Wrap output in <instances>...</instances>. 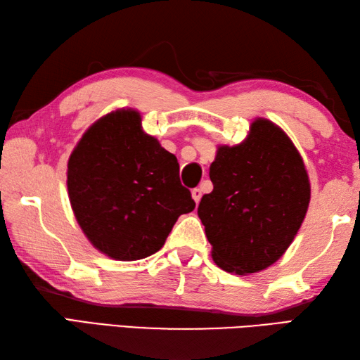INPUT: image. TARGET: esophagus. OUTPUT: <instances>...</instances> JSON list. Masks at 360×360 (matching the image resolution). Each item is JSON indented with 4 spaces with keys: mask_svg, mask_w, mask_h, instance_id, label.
Listing matches in <instances>:
<instances>
[{
    "mask_svg": "<svg viewBox=\"0 0 360 360\" xmlns=\"http://www.w3.org/2000/svg\"><path fill=\"white\" fill-rule=\"evenodd\" d=\"M201 196H202L201 188H193V190H192V198H193V201H195L196 204L201 201Z\"/></svg>",
    "mask_w": 360,
    "mask_h": 360,
    "instance_id": "1",
    "label": "esophagus"
}]
</instances>
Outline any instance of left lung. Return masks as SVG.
I'll return each mask as SVG.
<instances>
[{"label":"left lung","mask_w":360,"mask_h":360,"mask_svg":"<svg viewBox=\"0 0 360 360\" xmlns=\"http://www.w3.org/2000/svg\"><path fill=\"white\" fill-rule=\"evenodd\" d=\"M212 193L198 215L221 269L238 275L274 264L307 215L311 186L292 141L271 120L257 119L246 141L221 145L210 165Z\"/></svg>","instance_id":"8db88e82"}]
</instances>
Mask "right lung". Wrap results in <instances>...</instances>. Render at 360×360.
Here are the masks:
<instances>
[{"label":"right lung","mask_w":360,"mask_h":360,"mask_svg":"<svg viewBox=\"0 0 360 360\" xmlns=\"http://www.w3.org/2000/svg\"><path fill=\"white\" fill-rule=\"evenodd\" d=\"M68 193L91 244L120 262L155 254L195 209L178 159L142 131L134 110L106 114L82 136L68 160Z\"/></svg>","instance_id":"add662e5"}]
</instances>
